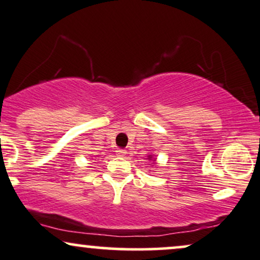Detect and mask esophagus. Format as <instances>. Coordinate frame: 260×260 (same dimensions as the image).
Wrapping results in <instances>:
<instances>
[{"instance_id": "1", "label": "esophagus", "mask_w": 260, "mask_h": 260, "mask_svg": "<svg viewBox=\"0 0 260 260\" xmlns=\"http://www.w3.org/2000/svg\"><path fill=\"white\" fill-rule=\"evenodd\" d=\"M126 150H123V149H117L116 150V154L117 156H120V157H123V156H126Z\"/></svg>"}]
</instances>
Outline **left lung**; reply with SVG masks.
I'll return each instance as SVG.
<instances>
[{
	"label": "left lung",
	"mask_w": 260,
	"mask_h": 260,
	"mask_svg": "<svg viewBox=\"0 0 260 260\" xmlns=\"http://www.w3.org/2000/svg\"><path fill=\"white\" fill-rule=\"evenodd\" d=\"M147 159H149L151 167L156 166V164H157V162H156V160H157L156 156H152V154H149V156H147Z\"/></svg>",
	"instance_id": "left-lung-1"
}]
</instances>
